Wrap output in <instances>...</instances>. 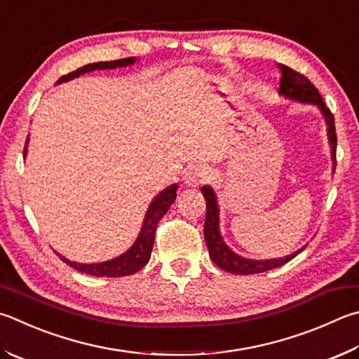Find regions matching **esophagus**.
Segmentation results:
<instances>
[{
    "instance_id": "1",
    "label": "esophagus",
    "mask_w": 359,
    "mask_h": 359,
    "mask_svg": "<svg viewBox=\"0 0 359 359\" xmlns=\"http://www.w3.org/2000/svg\"><path fill=\"white\" fill-rule=\"evenodd\" d=\"M208 179H210V172H208L207 168H204V166H191L185 172L184 184L187 187L196 188V187H199L202 184H205Z\"/></svg>"
}]
</instances>
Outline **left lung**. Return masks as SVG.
<instances>
[{"mask_svg":"<svg viewBox=\"0 0 359 359\" xmlns=\"http://www.w3.org/2000/svg\"><path fill=\"white\" fill-rule=\"evenodd\" d=\"M279 74H281V80H279V89L278 94L283 95L284 99L295 100L299 103H308V105H314L323 116L325 122H327V135L328 142L331 149V160H333V172L336 169V127H334V117L331 114L330 109L325 107L320 94H318L317 88L312 84L304 75L298 74L293 69L284 66V64H278ZM201 193L204 194L205 204H207V213H205V223H204V238L208 248V254L215 264L224 271L233 273V275H254V273H264L273 269H278L289 260L302 252L306 246L299 248L295 252L287 254L284 257L278 259H248L243 256H238L233 252L229 246L226 245L223 236L219 231V205L217 194H215L213 188L210 185H204L201 188Z\"/></svg>","mask_w":359,"mask_h":359,"instance_id":"1","label":"left lung"}]
</instances>
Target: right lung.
<instances>
[{"instance_id":"add662e5","label":"right lung","mask_w":359,"mask_h":359,"mask_svg":"<svg viewBox=\"0 0 359 359\" xmlns=\"http://www.w3.org/2000/svg\"><path fill=\"white\" fill-rule=\"evenodd\" d=\"M135 62H136V57H126V60L88 64V66L76 69L75 72H72V74H69V75L61 76L60 80H57V84L69 81V80H74V78H78L83 74H88V72L127 67V66H133ZM28 142H29V138H26V146L23 151L25 157H26V152H28ZM175 196H177V184H172L168 188H165L163 191H160L157 196L152 199L151 205H149L147 212H146V217H144V219H142V226H141L138 237H136L135 243L130 246L126 252H122L121 256L105 260V262H99V264H80V262H74V260H69L67 257L61 256L60 252H56V251L55 252L64 260V262L70 265L72 269H75L81 273H88V275L99 276V278L100 276L121 278V276L133 275V273L141 270L142 266L149 262V259H151L157 224H158V221L165 217V213L169 210V207H171V204L175 201Z\"/></svg>"}]
</instances>
